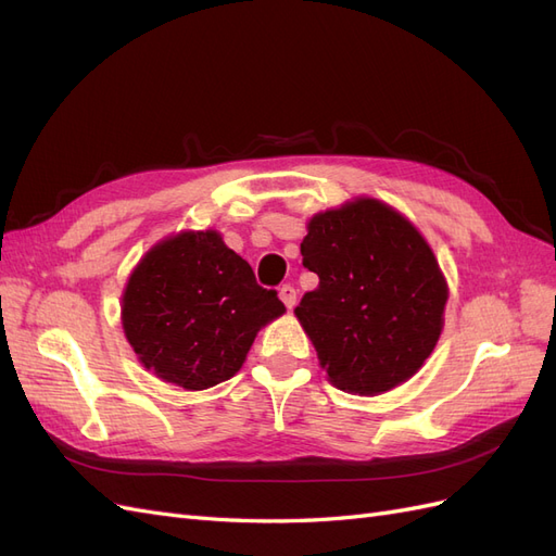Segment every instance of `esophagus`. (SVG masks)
<instances>
[{
	"mask_svg": "<svg viewBox=\"0 0 556 556\" xmlns=\"http://www.w3.org/2000/svg\"><path fill=\"white\" fill-rule=\"evenodd\" d=\"M280 299H282V304L288 306V308H294V304H296V290L292 288V285H282L280 288Z\"/></svg>",
	"mask_w": 556,
	"mask_h": 556,
	"instance_id": "34e87169",
	"label": "esophagus"
}]
</instances>
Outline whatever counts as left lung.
Masks as SVG:
<instances>
[{
    "instance_id": "8db88e82",
    "label": "left lung",
    "mask_w": 556,
    "mask_h": 556,
    "mask_svg": "<svg viewBox=\"0 0 556 556\" xmlns=\"http://www.w3.org/2000/svg\"><path fill=\"white\" fill-rule=\"evenodd\" d=\"M301 255L319 285L294 313L329 380L382 394L417 374L441 336L447 285L406 217L376 199L317 213Z\"/></svg>"
}]
</instances>
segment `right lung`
Wrapping results in <instances>:
<instances>
[{"label":"right lung","instance_id":"right-lung-1","mask_svg":"<svg viewBox=\"0 0 556 556\" xmlns=\"http://www.w3.org/2000/svg\"><path fill=\"white\" fill-rule=\"evenodd\" d=\"M285 313L276 290L217 231H182L134 268L123 327L141 364L182 390H208L245 362L257 331Z\"/></svg>","mask_w":556,"mask_h":556}]
</instances>
